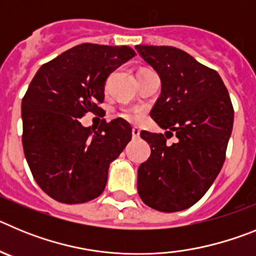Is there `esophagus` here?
<instances>
[{
	"label": "esophagus",
	"mask_w": 256,
	"mask_h": 256,
	"mask_svg": "<svg viewBox=\"0 0 256 256\" xmlns=\"http://www.w3.org/2000/svg\"><path fill=\"white\" fill-rule=\"evenodd\" d=\"M140 133H141V130H140V126H133L132 128V136H133V138H138L140 137Z\"/></svg>",
	"instance_id": "obj_1"
}]
</instances>
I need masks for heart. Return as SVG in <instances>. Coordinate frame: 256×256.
Segmentation results:
<instances>
[{"label":"heart","mask_w":256,"mask_h":256,"mask_svg":"<svg viewBox=\"0 0 256 256\" xmlns=\"http://www.w3.org/2000/svg\"><path fill=\"white\" fill-rule=\"evenodd\" d=\"M123 116L128 120H137V119H140V112L136 108H126L123 112Z\"/></svg>","instance_id":"b5f03b06"}]
</instances>
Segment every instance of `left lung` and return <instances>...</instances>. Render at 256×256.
I'll return each instance as SVG.
<instances>
[{
  "instance_id": "obj_1",
  "label": "left lung",
  "mask_w": 256,
  "mask_h": 256,
  "mask_svg": "<svg viewBox=\"0 0 256 256\" xmlns=\"http://www.w3.org/2000/svg\"><path fill=\"white\" fill-rule=\"evenodd\" d=\"M136 50L162 82L150 115L165 134L142 130L151 155L137 174V190L148 206L164 212L196 204L216 180L234 126V106L216 70L170 46L137 44ZM176 134L178 141L166 138Z\"/></svg>"
}]
</instances>
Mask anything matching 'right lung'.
Returning a JSON list of instances; mask_svg holds the SVG:
<instances>
[{"instance_id":"add662e5","label":"right lung","mask_w":256,"mask_h":256,"mask_svg":"<svg viewBox=\"0 0 256 256\" xmlns=\"http://www.w3.org/2000/svg\"><path fill=\"white\" fill-rule=\"evenodd\" d=\"M136 55L128 46L82 44L38 69L22 101V148L32 174L47 195L64 204L100 196L108 166L132 140L122 118L94 130L79 119L98 112L106 79Z\"/></svg>"}]
</instances>
